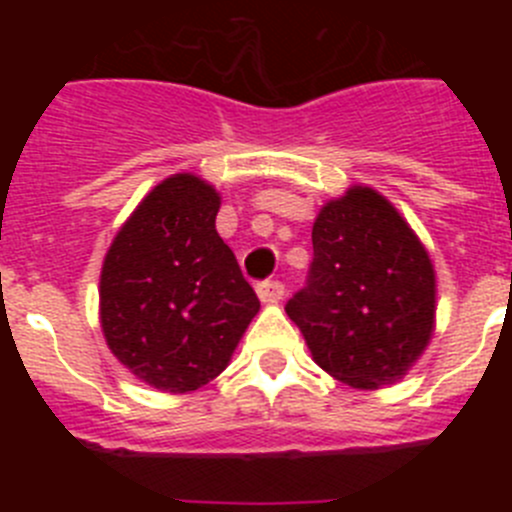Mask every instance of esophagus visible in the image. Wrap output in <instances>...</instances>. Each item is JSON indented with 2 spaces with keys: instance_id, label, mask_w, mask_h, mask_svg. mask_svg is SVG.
I'll return each mask as SVG.
<instances>
[{
  "instance_id": "obj_1",
  "label": "esophagus",
  "mask_w": 512,
  "mask_h": 512,
  "mask_svg": "<svg viewBox=\"0 0 512 512\" xmlns=\"http://www.w3.org/2000/svg\"><path fill=\"white\" fill-rule=\"evenodd\" d=\"M256 292H259V300L264 305H274V302H279L284 297V284L277 282V279H271V282H261L256 287Z\"/></svg>"
}]
</instances>
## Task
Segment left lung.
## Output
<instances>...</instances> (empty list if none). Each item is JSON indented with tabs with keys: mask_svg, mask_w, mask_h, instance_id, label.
<instances>
[{
	"mask_svg": "<svg viewBox=\"0 0 512 512\" xmlns=\"http://www.w3.org/2000/svg\"><path fill=\"white\" fill-rule=\"evenodd\" d=\"M310 279L287 302L320 369L354 390L400 382L436 330L433 261L384 194L348 187L312 223Z\"/></svg>",
	"mask_w": 512,
	"mask_h": 512,
	"instance_id": "8db88e82",
	"label": "left lung"
}]
</instances>
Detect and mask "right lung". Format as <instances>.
I'll return each mask as SVG.
<instances>
[{
  "label": "right lung",
  "instance_id": "1",
  "mask_svg": "<svg viewBox=\"0 0 512 512\" xmlns=\"http://www.w3.org/2000/svg\"><path fill=\"white\" fill-rule=\"evenodd\" d=\"M217 210L212 184L171 174L140 200L104 256V341L158 392L187 395L212 382L261 307L217 235Z\"/></svg>",
  "mask_w": 512,
  "mask_h": 512
}]
</instances>
